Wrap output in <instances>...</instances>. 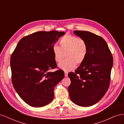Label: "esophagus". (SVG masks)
Listing matches in <instances>:
<instances>
[{
    "label": "esophagus",
    "mask_w": 124,
    "mask_h": 124,
    "mask_svg": "<svg viewBox=\"0 0 124 124\" xmlns=\"http://www.w3.org/2000/svg\"><path fill=\"white\" fill-rule=\"evenodd\" d=\"M68 72H67V71H65V76L66 77H68Z\"/></svg>",
    "instance_id": "esophagus-1"
}]
</instances>
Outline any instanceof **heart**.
I'll return each mask as SVG.
<instances>
[{"label": "heart", "instance_id": "obj_1", "mask_svg": "<svg viewBox=\"0 0 124 124\" xmlns=\"http://www.w3.org/2000/svg\"><path fill=\"white\" fill-rule=\"evenodd\" d=\"M60 46L54 44L52 46L54 59L59 62L63 58H66L58 64L62 70L68 71L73 70L77 65L83 63L88 54V47L86 41L78 37L66 33L59 41Z\"/></svg>", "mask_w": 124, "mask_h": 124}]
</instances>
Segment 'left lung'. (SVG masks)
<instances>
[{
    "label": "left lung",
    "instance_id": "8db88e82",
    "mask_svg": "<svg viewBox=\"0 0 124 124\" xmlns=\"http://www.w3.org/2000/svg\"><path fill=\"white\" fill-rule=\"evenodd\" d=\"M74 33L86 41L88 51L84 62L74 72L68 73L69 96L78 106H92L102 98L109 87L113 56L101 37L87 31H75Z\"/></svg>",
    "mask_w": 124,
    "mask_h": 124
}]
</instances>
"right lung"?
Returning a JSON list of instances; mask_svg holds the SVG:
<instances>
[{
    "mask_svg": "<svg viewBox=\"0 0 124 124\" xmlns=\"http://www.w3.org/2000/svg\"><path fill=\"white\" fill-rule=\"evenodd\" d=\"M65 32H36L23 37L11 54L10 66L13 87L29 106L41 107L50 103L55 86L64 78L54 59L52 46Z\"/></svg>",
    "mask_w": 124,
    "mask_h": 124,
    "instance_id": "right-lung-1",
    "label": "right lung"
}]
</instances>
